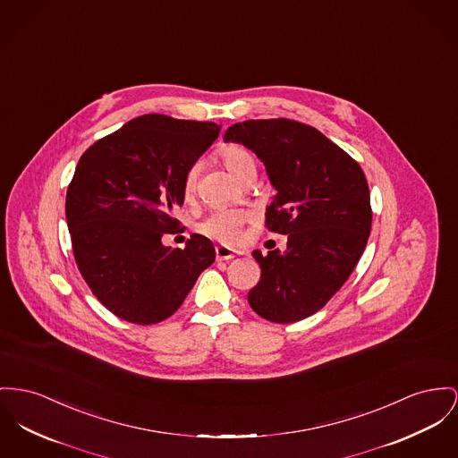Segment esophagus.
Wrapping results in <instances>:
<instances>
[{
	"label": "esophagus",
	"instance_id": "esophagus-1",
	"mask_svg": "<svg viewBox=\"0 0 458 458\" xmlns=\"http://www.w3.org/2000/svg\"><path fill=\"white\" fill-rule=\"evenodd\" d=\"M236 250L229 248V246H216L215 248V255H216V260H231L236 257Z\"/></svg>",
	"mask_w": 458,
	"mask_h": 458
}]
</instances>
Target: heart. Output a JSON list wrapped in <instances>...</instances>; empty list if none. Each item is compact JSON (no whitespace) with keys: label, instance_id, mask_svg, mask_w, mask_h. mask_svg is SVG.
<instances>
[{"label":"heart","instance_id":"b5f03b06","mask_svg":"<svg viewBox=\"0 0 458 458\" xmlns=\"http://www.w3.org/2000/svg\"><path fill=\"white\" fill-rule=\"evenodd\" d=\"M218 157L224 166L240 181H244L250 175H255L257 159L255 154L248 148L240 144H225L218 149ZM201 165L194 163L187 168L182 181V194L185 201H191L198 191ZM251 218V214L246 210H215L203 218L198 225V231L220 243H234L240 240L243 225Z\"/></svg>","mask_w":458,"mask_h":458}]
</instances>
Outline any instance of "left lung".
<instances>
[{
    "label": "left lung",
    "mask_w": 458,
    "mask_h": 458,
    "mask_svg": "<svg viewBox=\"0 0 458 458\" xmlns=\"http://www.w3.org/2000/svg\"><path fill=\"white\" fill-rule=\"evenodd\" d=\"M266 165L276 196L266 227L288 234L286 250L253 251L260 279L248 304L267 321L312 316L349 279L371 229L369 189L358 161L319 130L293 120H248L225 130Z\"/></svg>",
    "instance_id": "left-lung-1"
}]
</instances>
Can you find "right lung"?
<instances>
[{"instance_id":"right-lung-1","label":"right lung","mask_w":458,"mask_h":458,"mask_svg":"<svg viewBox=\"0 0 458 458\" xmlns=\"http://www.w3.org/2000/svg\"><path fill=\"white\" fill-rule=\"evenodd\" d=\"M218 131L212 122L144 114L78 161L65 196L74 260L93 295L128 323L170 318L214 264V243L201 234L183 250L161 238L181 231L183 175Z\"/></svg>"}]
</instances>
